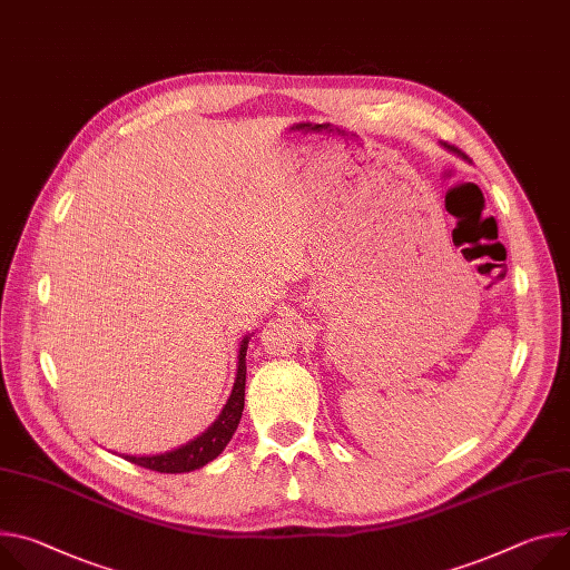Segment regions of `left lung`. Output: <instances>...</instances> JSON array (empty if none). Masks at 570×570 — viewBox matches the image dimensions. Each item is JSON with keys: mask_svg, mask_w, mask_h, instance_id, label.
<instances>
[{"mask_svg": "<svg viewBox=\"0 0 570 570\" xmlns=\"http://www.w3.org/2000/svg\"><path fill=\"white\" fill-rule=\"evenodd\" d=\"M441 145H443V147H445V149H450V151H454V154H459V157H463V154H461V151H459V149H456V147H452V145H448V142H441ZM463 159H465V157H463Z\"/></svg>", "mask_w": 570, "mask_h": 570, "instance_id": "obj_1", "label": "left lung"}]
</instances>
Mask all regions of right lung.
Returning <instances> with one entry per match:
<instances>
[{
	"mask_svg": "<svg viewBox=\"0 0 570 570\" xmlns=\"http://www.w3.org/2000/svg\"><path fill=\"white\" fill-rule=\"evenodd\" d=\"M254 334V332H252ZM243 336L240 345H238V364H236V380L229 393V400L225 402L220 416L206 428L197 439L188 441L181 448H175L170 452L164 454H122L127 461L142 465V469L157 471V473H190L202 469L209 461H214L232 441L240 416H243V406H245V375H247V366H245V354H247V343L249 336Z\"/></svg>",
	"mask_w": 570,
	"mask_h": 570,
	"instance_id": "right-lung-1",
	"label": "right lung"
}]
</instances>
